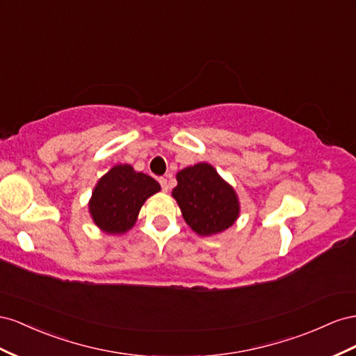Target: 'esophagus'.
Returning <instances> with one entry per match:
<instances>
[{
  "mask_svg": "<svg viewBox=\"0 0 356 356\" xmlns=\"http://www.w3.org/2000/svg\"><path fill=\"white\" fill-rule=\"evenodd\" d=\"M159 185H161V188H162V191L164 192H168V180H167V177H159Z\"/></svg>",
  "mask_w": 356,
  "mask_h": 356,
  "instance_id": "1",
  "label": "esophagus"
}]
</instances>
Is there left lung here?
<instances>
[{
    "instance_id": "obj_1",
    "label": "left lung",
    "mask_w": 356,
    "mask_h": 356,
    "mask_svg": "<svg viewBox=\"0 0 356 356\" xmlns=\"http://www.w3.org/2000/svg\"><path fill=\"white\" fill-rule=\"evenodd\" d=\"M172 197L188 225L200 236L218 234L238 218L240 206L234 189L206 162L177 172Z\"/></svg>"
}]
</instances>
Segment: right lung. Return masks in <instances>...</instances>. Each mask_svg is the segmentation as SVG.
<instances>
[{
  "mask_svg": "<svg viewBox=\"0 0 356 356\" xmlns=\"http://www.w3.org/2000/svg\"><path fill=\"white\" fill-rule=\"evenodd\" d=\"M161 189L159 184L131 165H116L99 179L89 202L97 227L122 234L134 225L143 202Z\"/></svg>",
  "mask_w": 356,
  "mask_h": 356,
  "instance_id": "add662e5",
  "label": "right lung"
}]
</instances>
